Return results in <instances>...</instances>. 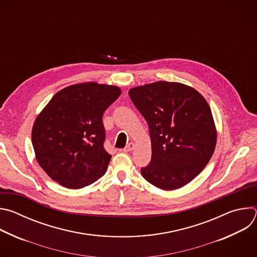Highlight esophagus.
<instances>
[{"instance_id": "1", "label": "esophagus", "mask_w": 257, "mask_h": 257, "mask_svg": "<svg viewBox=\"0 0 257 257\" xmlns=\"http://www.w3.org/2000/svg\"><path fill=\"white\" fill-rule=\"evenodd\" d=\"M135 149V145H134V143H132V142H130L126 148L123 150V152H125V153H128V152H131V151H133Z\"/></svg>"}]
</instances>
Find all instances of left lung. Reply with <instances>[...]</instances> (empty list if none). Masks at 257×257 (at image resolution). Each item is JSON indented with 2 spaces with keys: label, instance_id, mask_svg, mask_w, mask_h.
I'll list each match as a JSON object with an SVG mask.
<instances>
[{
  "label": "left lung",
  "instance_id": "1",
  "mask_svg": "<svg viewBox=\"0 0 257 257\" xmlns=\"http://www.w3.org/2000/svg\"><path fill=\"white\" fill-rule=\"evenodd\" d=\"M128 93L150 129L152 161L141 169L142 177L162 190L185 186L215 149L216 128L207 101L179 82L157 81Z\"/></svg>",
  "mask_w": 257,
  "mask_h": 257
}]
</instances>
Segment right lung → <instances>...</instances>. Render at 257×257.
I'll return each mask as SVG.
<instances>
[{"label": "right lung", "mask_w": 257, "mask_h": 257, "mask_svg": "<svg viewBox=\"0 0 257 257\" xmlns=\"http://www.w3.org/2000/svg\"><path fill=\"white\" fill-rule=\"evenodd\" d=\"M121 94L115 85L83 82L58 91L31 131L35 159L54 181L80 189L104 175L112 156L103 149L102 115Z\"/></svg>", "instance_id": "add662e5"}]
</instances>
